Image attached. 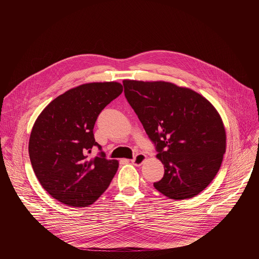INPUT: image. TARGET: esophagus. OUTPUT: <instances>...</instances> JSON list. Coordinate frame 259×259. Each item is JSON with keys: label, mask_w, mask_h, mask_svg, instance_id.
I'll return each instance as SVG.
<instances>
[{"label": "esophagus", "mask_w": 259, "mask_h": 259, "mask_svg": "<svg viewBox=\"0 0 259 259\" xmlns=\"http://www.w3.org/2000/svg\"><path fill=\"white\" fill-rule=\"evenodd\" d=\"M146 160V156L143 155V154H137L132 160H131V163L135 166H140L144 161Z\"/></svg>", "instance_id": "34e87169"}]
</instances>
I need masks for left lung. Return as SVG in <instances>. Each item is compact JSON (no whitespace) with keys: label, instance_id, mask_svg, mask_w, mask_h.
Masks as SVG:
<instances>
[{"label":"left lung","instance_id":"left-lung-1","mask_svg":"<svg viewBox=\"0 0 259 259\" xmlns=\"http://www.w3.org/2000/svg\"><path fill=\"white\" fill-rule=\"evenodd\" d=\"M123 85L165 168L155 189L174 200L199 195L226 153V129L215 107L194 90L169 82L124 80Z\"/></svg>","mask_w":259,"mask_h":259}]
</instances>
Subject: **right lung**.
<instances>
[{"label":"right lung","instance_id":"1","mask_svg":"<svg viewBox=\"0 0 259 259\" xmlns=\"http://www.w3.org/2000/svg\"><path fill=\"white\" fill-rule=\"evenodd\" d=\"M122 92L118 82L83 84L52 100L35 120L28 142L30 163L41 186L60 203L87 207L114 178L119 162L105 158L93 128L101 110ZM95 147L101 152L91 158Z\"/></svg>","mask_w":259,"mask_h":259}]
</instances>
